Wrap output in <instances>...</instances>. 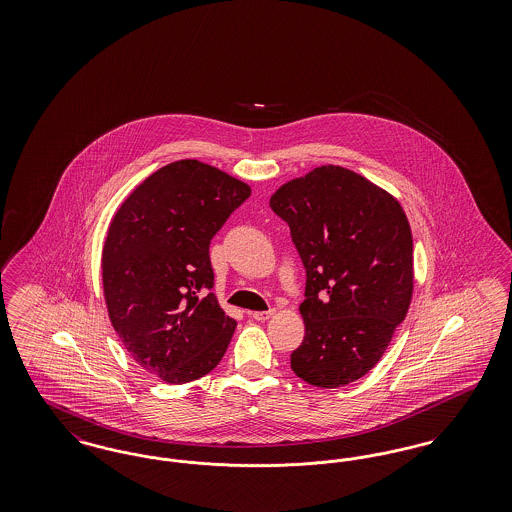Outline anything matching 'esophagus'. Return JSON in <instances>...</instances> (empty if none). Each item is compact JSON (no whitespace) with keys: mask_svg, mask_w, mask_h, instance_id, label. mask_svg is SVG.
Here are the masks:
<instances>
[{"mask_svg":"<svg viewBox=\"0 0 512 512\" xmlns=\"http://www.w3.org/2000/svg\"><path fill=\"white\" fill-rule=\"evenodd\" d=\"M274 315V309H268V311H255V313H251V317L255 318V320H259V322H265L268 318Z\"/></svg>","mask_w":512,"mask_h":512,"instance_id":"obj_1","label":"esophagus"}]
</instances>
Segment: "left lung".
I'll use <instances>...</instances> for the list:
<instances>
[{"mask_svg":"<svg viewBox=\"0 0 512 512\" xmlns=\"http://www.w3.org/2000/svg\"><path fill=\"white\" fill-rule=\"evenodd\" d=\"M270 209L305 267V338L292 370L347 386L380 361L413 295V236L399 201L357 172L318 167L284 184Z\"/></svg>","mask_w":512,"mask_h":512,"instance_id":"obj_1","label":"left lung"}]
</instances>
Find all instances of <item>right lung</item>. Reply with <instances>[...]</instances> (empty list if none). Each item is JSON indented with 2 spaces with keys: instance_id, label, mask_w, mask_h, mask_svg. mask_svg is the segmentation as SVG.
<instances>
[{
  "instance_id": "add662e5",
  "label": "right lung",
  "mask_w": 512,
  "mask_h": 512,
  "mask_svg": "<svg viewBox=\"0 0 512 512\" xmlns=\"http://www.w3.org/2000/svg\"><path fill=\"white\" fill-rule=\"evenodd\" d=\"M249 195L226 172L182 159L146 178L111 220L101 255L111 324L167 384L211 372L232 340L236 320L211 292L209 244Z\"/></svg>"
}]
</instances>
